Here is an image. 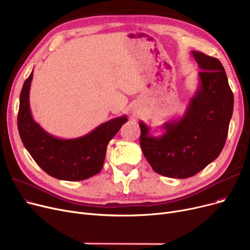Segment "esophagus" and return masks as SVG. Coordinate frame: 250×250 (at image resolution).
Masks as SVG:
<instances>
[{
  "mask_svg": "<svg viewBox=\"0 0 250 250\" xmlns=\"http://www.w3.org/2000/svg\"><path fill=\"white\" fill-rule=\"evenodd\" d=\"M133 112H134V114H139V113H140V111H139L138 109H134Z\"/></svg>",
  "mask_w": 250,
  "mask_h": 250,
  "instance_id": "1",
  "label": "esophagus"
}]
</instances>
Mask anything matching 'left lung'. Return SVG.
Wrapping results in <instances>:
<instances>
[{
    "mask_svg": "<svg viewBox=\"0 0 250 250\" xmlns=\"http://www.w3.org/2000/svg\"><path fill=\"white\" fill-rule=\"evenodd\" d=\"M198 62L200 83L185 114L165 123L159 137L140 122V145L155 172L188 178L212 163L224 148L233 113L234 97L224 67L216 58L191 51Z\"/></svg>",
    "mask_w": 250,
    "mask_h": 250,
    "instance_id": "1",
    "label": "left lung"
}]
</instances>
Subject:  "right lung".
Here are the masks:
<instances>
[{
	"label": "right lung",
	"instance_id": "1",
	"mask_svg": "<svg viewBox=\"0 0 250 250\" xmlns=\"http://www.w3.org/2000/svg\"><path fill=\"white\" fill-rule=\"evenodd\" d=\"M33 71L20 93L17 125L24 147L42 170L61 180H84L100 172L109 141L127 122L125 115L103 123L89 134L76 139L51 136L32 117L29 91Z\"/></svg>",
	"mask_w": 250,
	"mask_h": 250
}]
</instances>
